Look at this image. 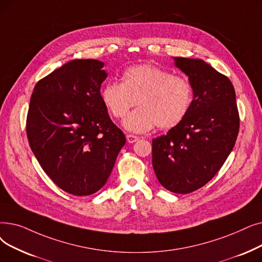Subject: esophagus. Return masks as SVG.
<instances>
[{"mask_svg":"<svg viewBox=\"0 0 262 262\" xmlns=\"http://www.w3.org/2000/svg\"><path fill=\"white\" fill-rule=\"evenodd\" d=\"M126 139H127V141H128L129 143H134V142H136L137 140H139V137H138V136L127 134V135H126Z\"/></svg>","mask_w":262,"mask_h":262,"instance_id":"34e87169","label":"esophagus"}]
</instances>
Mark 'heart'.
<instances>
[{
    "label": "heart",
    "instance_id": "b5f03b06",
    "mask_svg": "<svg viewBox=\"0 0 262 262\" xmlns=\"http://www.w3.org/2000/svg\"><path fill=\"white\" fill-rule=\"evenodd\" d=\"M101 101L116 119H122L135 106L139 108L125 119L124 126L135 133L174 127L184 119L192 100V88L187 79L171 75L152 64L127 68L122 81L105 84Z\"/></svg>",
    "mask_w": 262,
    "mask_h": 262
}]
</instances>
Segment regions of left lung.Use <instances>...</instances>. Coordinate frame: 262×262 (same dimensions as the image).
<instances>
[{"label":"left lung","instance_id":"left-lung-1","mask_svg":"<svg viewBox=\"0 0 262 262\" xmlns=\"http://www.w3.org/2000/svg\"><path fill=\"white\" fill-rule=\"evenodd\" d=\"M194 99L184 119L152 140V165L166 189L188 194L206 185L231 153L240 128L234 88L202 60L176 58Z\"/></svg>","mask_w":262,"mask_h":262}]
</instances>
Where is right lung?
Here are the masks:
<instances>
[{
  "instance_id": "add662e5",
  "label": "right lung",
  "mask_w": 262,
  "mask_h": 262,
  "mask_svg": "<svg viewBox=\"0 0 262 262\" xmlns=\"http://www.w3.org/2000/svg\"><path fill=\"white\" fill-rule=\"evenodd\" d=\"M97 60H74L36 83L27 116L31 149L64 191L89 196L103 187L126 142L101 101L107 74Z\"/></svg>"
}]
</instances>
